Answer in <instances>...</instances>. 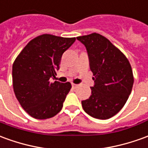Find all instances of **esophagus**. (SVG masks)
<instances>
[{
    "instance_id": "1",
    "label": "esophagus",
    "mask_w": 148,
    "mask_h": 148,
    "mask_svg": "<svg viewBox=\"0 0 148 148\" xmlns=\"http://www.w3.org/2000/svg\"><path fill=\"white\" fill-rule=\"evenodd\" d=\"M77 86H78V85L77 84H74V83H72V87H73V88H77Z\"/></svg>"
}]
</instances>
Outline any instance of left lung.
I'll return each instance as SVG.
<instances>
[{
	"label": "left lung",
	"instance_id": "8db88e82",
	"mask_svg": "<svg viewBox=\"0 0 148 148\" xmlns=\"http://www.w3.org/2000/svg\"><path fill=\"white\" fill-rule=\"evenodd\" d=\"M87 50L95 85L91 95L82 101L86 113L99 119L113 117L123 107L134 83L132 66L117 47L102 35L77 37Z\"/></svg>",
	"mask_w": 148,
	"mask_h": 148
}]
</instances>
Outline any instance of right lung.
<instances>
[{
  "instance_id": "right-lung-1",
  "label": "right lung",
  "mask_w": 148,
  "mask_h": 148,
  "mask_svg": "<svg viewBox=\"0 0 148 148\" xmlns=\"http://www.w3.org/2000/svg\"><path fill=\"white\" fill-rule=\"evenodd\" d=\"M75 40L40 35L31 40L14 61L13 90L21 107L33 118L46 119L62 110L71 84L50 82V78L55 77L63 53Z\"/></svg>"
}]
</instances>
